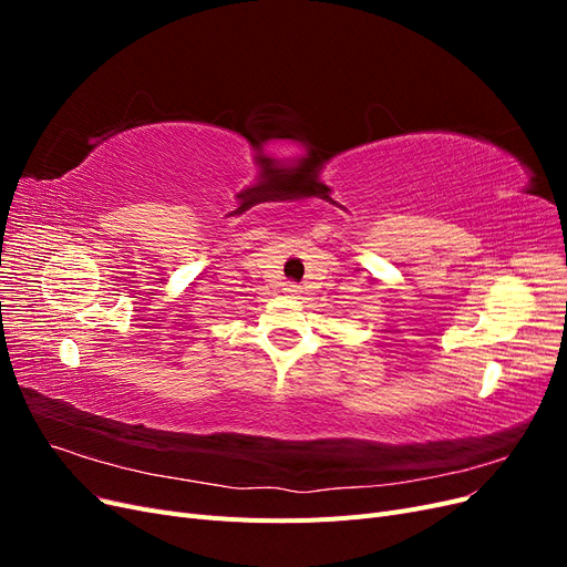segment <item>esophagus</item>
<instances>
[{
  "label": "esophagus",
  "instance_id": "esophagus-1",
  "mask_svg": "<svg viewBox=\"0 0 567 567\" xmlns=\"http://www.w3.org/2000/svg\"><path fill=\"white\" fill-rule=\"evenodd\" d=\"M286 293H290V296H296V293H300V286L298 284H286Z\"/></svg>",
  "mask_w": 567,
  "mask_h": 567
}]
</instances>
